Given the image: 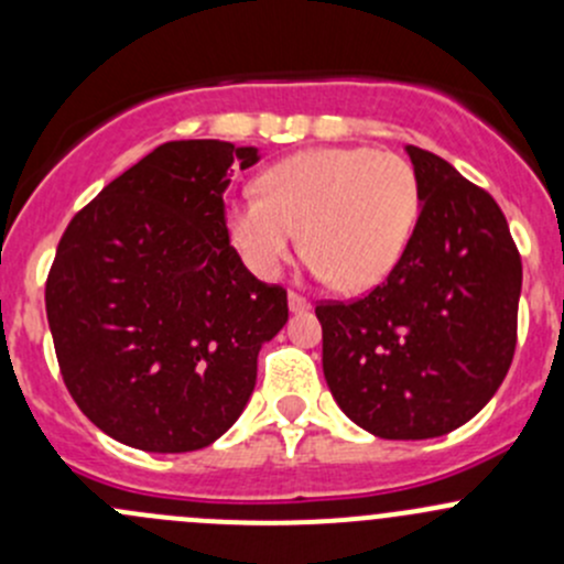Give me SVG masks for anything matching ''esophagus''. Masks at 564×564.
Listing matches in <instances>:
<instances>
[{"label":"esophagus","mask_w":564,"mask_h":564,"mask_svg":"<svg viewBox=\"0 0 564 564\" xmlns=\"http://www.w3.org/2000/svg\"><path fill=\"white\" fill-rule=\"evenodd\" d=\"M289 308H292L294 314H300V311H308V308H311V303H308V300L303 297V294L289 292Z\"/></svg>","instance_id":"obj_1"}]
</instances>
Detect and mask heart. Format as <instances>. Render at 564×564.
Returning <instances> with one entry per match:
<instances>
[{"label":"heart","mask_w":564,"mask_h":564,"mask_svg":"<svg viewBox=\"0 0 564 564\" xmlns=\"http://www.w3.org/2000/svg\"><path fill=\"white\" fill-rule=\"evenodd\" d=\"M420 218L412 163L371 147H318L259 176V196L229 209V235L256 275L275 278L297 248L316 275L362 294L388 281Z\"/></svg>","instance_id":"b5f03b06"}]
</instances>
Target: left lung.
<instances>
[{
	"instance_id": "8db88e82",
	"label": "left lung",
	"mask_w": 564,
	"mask_h": 564,
	"mask_svg": "<svg viewBox=\"0 0 564 564\" xmlns=\"http://www.w3.org/2000/svg\"><path fill=\"white\" fill-rule=\"evenodd\" d=\"M420 218L388 281L316 305L322 366L346 417L382 440H434L475 417L516 351L521 256L491 193L406 147Z\"/></svg>"
}]
</instances>
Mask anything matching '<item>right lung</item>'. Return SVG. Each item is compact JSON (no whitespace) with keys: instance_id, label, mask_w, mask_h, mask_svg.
Returning <instances> with one entry per match:
<instances>
[{"instance_id":"right-lung-1","label":"right lung","mask_w":564,"mask_h":564,"mask_svg":"<svg viewBox=\"0 0 564 564\" xmlns=\"http://www.w3.org/2000/svg\"><path fill=\"white\" fill-rule=\"evenodd\" d=\"M259 152L169 141L73 215L45 281L65 388L104 434L191 453L235 425L256 357L286 324V289L231 248L229 172Z\"/></svg>"}]
</instances>
